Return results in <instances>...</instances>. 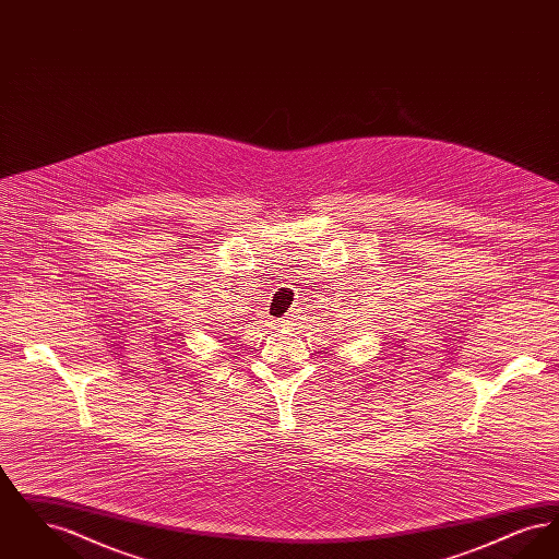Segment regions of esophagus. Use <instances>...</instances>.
I'll list each match as a JSON object with an SVG mask.
<instances>
[{"label": "esophagus", "mask_w": 559, "mask_h": 559, "mask_svg": "<svg viewBox=\"0 0 559 559\" xmlns=\"http://www.w3.org/2000/svg\"><path fill=\"white\" fill-rule=\"evenodd\" d=\"M289 317H292V314H289ZM289 317H285V319H289ZM278 320V326H281V322H289V320Z\"/></svg>", "instance_id": "esophagus-1"}]
</instances>
